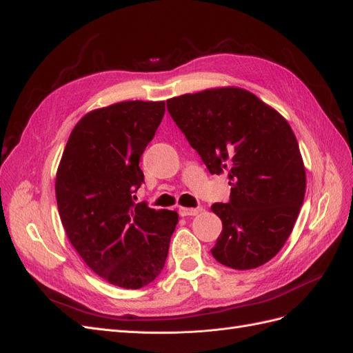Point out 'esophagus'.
I'll use <instances>...</instances> for the list:
<instances>
[{
	"instance_id": "34e87169",
	"label": "esophagus",
	"mask_w": 353,
	"mask_h": 353,
	"mask_svg": "<svg viewBox=\"0 0 353 353\" xmlns=\"http://www.w3.org/2000/svg\"><path fill=\"white\" fill-rule=\"evenodd\" d=\"M200 208H179V215L181 216H194L200 212Z\"/></svg>"
}]
</instances>
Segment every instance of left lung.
I'll return each instance as SVG.
<instances>
[{
  "label": "left lung",
  "mask_w": 353,
  "mask_h": 353,
  "mask_svg": "<svg viewBox=\"0 0 353 353\" xmlns=\"http://www.w3.org/2000/svg\"><path fill=\"white\" fill-rule=\"evenodd\" d=\"M166 104L209 172L230 178V201L210 208L222 221L213 258L241 271L271 261L290 237L306 191L292 126L237 87L184 94Z\"/></svg>",
  "instance_id": "8db88e82"
}]
</instances>
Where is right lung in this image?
<instances>
[{
    "instance_id": "1",
    "label": "right lung",
    "mask_w": 353,
    "mask_h": 353,
    "mask_svg": "<svg viewBox=\"0 0 353 353\" xmlns=\"http://www.w3.org/2000/svg\"><path fill=\"white\" fill-rule=\"evenodd\" d=\"M165 101H122L74 125L56 175L59 215L83 262L123 288L150 284L163 270L178 213L134 203L144 183L140 157ZM135 197V196H134Z\"/></svg>"
}]
</instances>
